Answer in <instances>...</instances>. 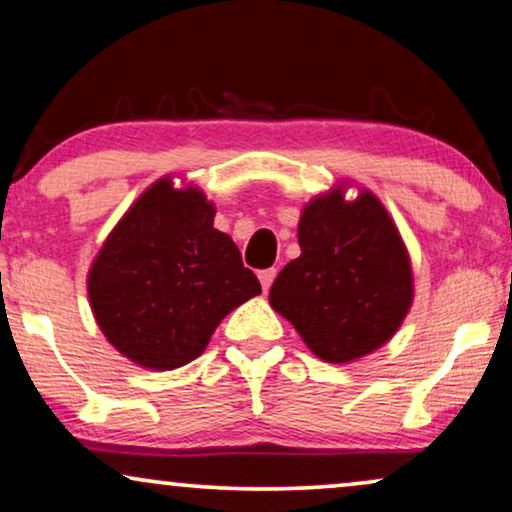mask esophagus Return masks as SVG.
I'll return each instance as SVG.
<instances>
[{
	"instance_id": "34e87169",
	"label": "esophagus",
	"mask_w": 512,
	"mask_h": 512,
	"mask_svg": "<svg viewBox=\"0 0 512 512\" xmlns=\"http://www.w3.org/2000/svg\"><path fill=\"white\" fill-rule=\"evenodd\" d=\"M275 277H277V270L275 268H268V270L258 272V279H261L263 291H270V286H272V282H275Z\"/></svg>"
}]
</instances>
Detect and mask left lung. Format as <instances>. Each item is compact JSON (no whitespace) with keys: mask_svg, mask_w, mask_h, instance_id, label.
<instances>
[{"mask_svg":"<svg viewBox=\"0 0 512 512\" xmlns=\"http://www.w3.org/2000/svg\"><path fill=\"white\" fill-rule=\"evenodd\" d=\"M300 256L279 272L270 305L319 359L347 363L382 347L412 305V268L398 230L370 191L317 195L298 223Z\"/></svg>","mask_w":512,"mask_h":512,"instance_id":"left-lung-1","label":"left lung"}]
</instances>
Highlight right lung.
I'll return each mask as SVG.
<instances>
[{
    "label": "right lung",
    "instance_id": "right-lung-1",
    "mask_svg": "<svg viewBox=\"0 0 512 512\" xmlns=\"http://www.w3.org/2000/svg\"><path fill=\"white\" fill-rule=\"evenodd\" d=\"M200 188L158 179L139 195L88 272L107 340L137 366L174 370L205 352L228 312L261 293Z\"/></svg>",
    "mask_w": 512,
    "mask_h": 512
}]
</instances>
